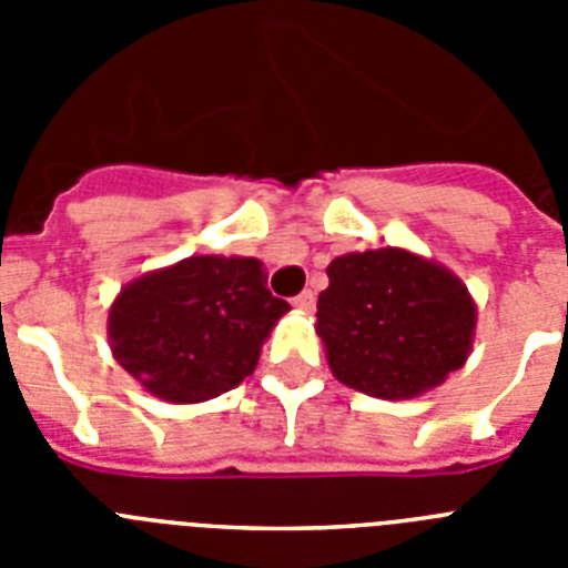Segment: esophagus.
Here are the masks:
<instances>
[{
	"mask_svg": "<svg viewBox=\"0 0 568 568\" xmlns=\"http://www.w3.org/2000/svg\"><path fill=\"white\" fill-rule=\"evenodd\" d=\"M293 307L298 310V313H313V310H315V293H313V290H304L301 295H295Z\"/></svg>",
	"mask_w": 568,
	"mask_h": 568,
	"instance_id": "esophagus-1",
	"label": "esophagus"
}]
</instances>
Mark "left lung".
Listing matches in <instances>:
<instances>
[{"label": "left lung", "mask_w": 568, "mask_h": 568, "mask_svg": "<svg viewBox=\"0 0 568 568\" xmlns=\"http://www.w3.org/2000/svg\"><path fill=\"white\" fill-rule=\"evenodd\" d=\"M315 333L341 384L384 400L418 398L469 358L475 301L464 281L400 247L329 261Z\"/></svg>", "instance_id": "1"}]
</instances>
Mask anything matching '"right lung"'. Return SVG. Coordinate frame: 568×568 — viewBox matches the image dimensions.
<instances>
[{"label":"right lung","instance_id":"1","mask_svg":"<svg viewBox=\"0 0 568 568\" xmlns=\"http://www.w3.org/2000/svg\"><path fill=\"white\" fill-rule=\"evenodd\" d=\"M287 310L258 258L190 255L122 287L108 338L113 358L155 398L202 404L253 375Z\"/></svg>","mask_w":568,"mask_h":568}]
</instances>
